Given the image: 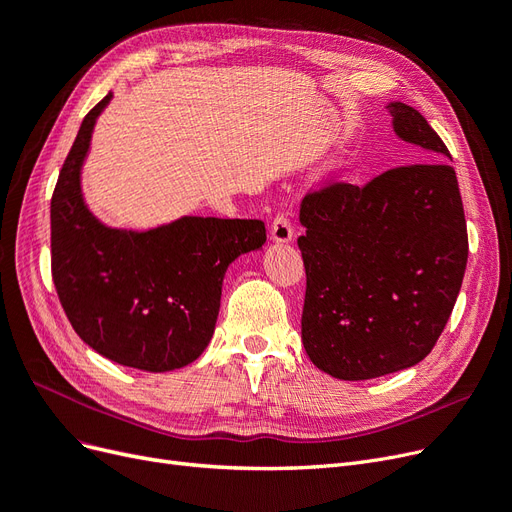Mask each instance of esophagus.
Returning <instances> with one entry per match:
<instances>
[{
    "label": "esophagus",
    "mask_w": 512,
    "mask_h": 512,
    "mask_svg": "<svg viewBox=\"0 0 512 512\" xmlns=\"http://www.w3.org/2000/svg\"><path fill=\"white\" fill-rule=\"evenodd\" d=\"M293 238V221L289 213H278L272 223V240L276 242H289Z\"/></svg>",
    "instance_id": "34e87169"
}]
</instances>
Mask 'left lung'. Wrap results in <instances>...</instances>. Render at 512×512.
<instances>
[{
    "label": "left lung",
    "mask_w": 512,
    "mask_h": 512,
    "mask_svg": "<svg viewBox=\"0 0 512 512\" xmlns=\"http://www.w3.org/2000/svg\"><path fill=\"white\" fill-rule=\"evenodd\" d=\"M388 111L422 160L451 158L418 109L390 103ZM299 221L301 339L310 361L356 382L426 358L456 306L468 259L456 170L415 162L363 185L331 179L306 194Z\"/></svg>",
    "instance_id": "obj_1"
}]
</instances>
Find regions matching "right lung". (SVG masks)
Returning a JSON list of instances; mask_svg holds the SVG:
<instances>
[{
    "label": "right lung",
    "instance_id": "right-lung-1",
    "mask_svg": "<svg viewBox=\"0 0 512 512\" xmlns=\"http://www.w3.org/2000/svg\"><path fill=\"white\" fill-rule=\"evenodd\" d=\"M109 99L111 92L86 113L54 185L52 280L71 327L92 350L132 369H179L211 342L223 274L266 242V223L183 217L149 232L99 223L82 200L80 166Z\"/></svg>",
    "mask_w": 512,
    "mask_h": 512
}]
</instances>
